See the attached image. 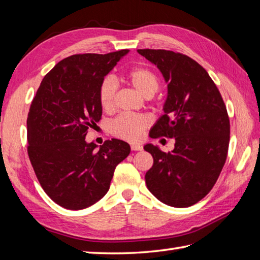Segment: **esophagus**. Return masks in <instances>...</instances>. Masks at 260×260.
<instances>
[{"label":"esophagus","instance_id":"obj_1","mask_svg":"<svg viewBox=\"0 0 260 260\" xmlns=\"http://www.w3.org/2000/svg\"><path fill=\"white\" fill-rule=\"evenodd\" d=\"M131 148H132V151H142L143 146L140 144H132Z\"/></svg>","mask_w":260,"mask_h":260}]
</instances>
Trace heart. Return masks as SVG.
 Here are the masks:
<instances>
[{
  "instance_id": "obj_1",
  "label": "heart",
  "mask_w": 260,
  "mask_h": 260,
  "mask_svg": "<svg viewBox=\"0 0 260 260\" xmlns=\"http://www.w3.org/2000/svg\"><path fill=\"white\" fill-rule=\"evenodd\" d=\"M126 81L146 98L152 97L159 87V79L152 70L147 68H134L125 76ZM116 85L115 82L106 78L99 86L98 97L102 108L105 112H110L115 106ZM151 124V119L146 115L121 114L112 121L109 126L110 133L119 139L127 141L141 140L144 132Z\"/></svg>"
}]
</instances>
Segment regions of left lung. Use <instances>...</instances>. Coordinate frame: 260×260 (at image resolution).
Returning <instances> with one entry per match:
<instances>
[{
	"mask_svg": "<svg viewBox=\"0 0 260 260\" xmlns=\"http://www.w3.org/2000/svg\"><path fill=\"white\" fill-rule=\"evenodd\" d=\"M168 84L164 115L150 132L152 139H174L164 153L146 144L153 167L145 174L147 189L175 208L196 204L211 191L227 158L230 121L220 91L207 70L190 57L169 50L140 49Z\"/></svg>",
	"mask_w": 260,
	"mask_h": 260,
	"instance_id": "1",
	"label": "left lung"
}]
</instances>
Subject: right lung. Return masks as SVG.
Segmentation results:
<instances>
[{
    "label": "right lung",
    "mask_w": 260,
    "mask_h": 260,
    "mask_svg": "<svg viewBox=\"0 0 260 260\" xmlns=\"http://www.w3.org/2000/svg\"><path fill=\"white\" fill-rule=\"evenodd\" d=\"M128 50L74 54L42 79L27 114V154L42 189L52 201L81 210L109 190L116 167L131 153L128 143L112 139L87 143L101 120L99 86Z\"/></svg>",
    "instance_id": "right-lung-1"
}]
</instances>
